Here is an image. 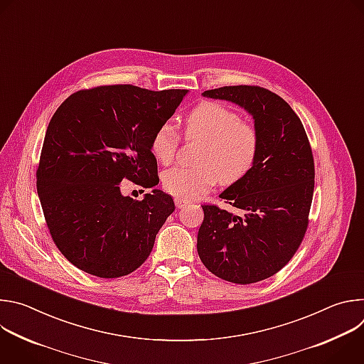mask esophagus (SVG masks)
Wrapping results in <instances>:
<instances>
[{
	"label": "esophagus",
	"mask_w": 364,
	"mask_h": 364,
	"mask_svg": "<svg viewBox=\"0 0 364 364\" xmlns=\"http://www.w3.org/2000/svg\"><path fill=\"white\" fill-rule=\"evenodd\" d=\"M174 203H176V205L178 207V209H181V207H184V205H187V204H188V200H184V198H178V197H176V198H174Z\"/></svg>",
	"instance_id": "esophagus-1"
}]
</instances>
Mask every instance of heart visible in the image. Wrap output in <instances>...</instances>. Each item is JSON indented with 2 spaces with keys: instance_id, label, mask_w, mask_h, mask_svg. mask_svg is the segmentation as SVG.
<instances>
[{
  "instance_id": "heart-1",
  "label": "heart",
  "mask_w": 364,
  "mask_h": 364,
  "mask_svg": "<svg viewBox=\"0 0 364 364\" xmlns=\"http://www.w3.org/2000/svg\"><path fill=\"white\" fill-rule=\"evenodd\" d=\"M184 136L201 141L194 167H174L164 171L163 188L178 198L191 200L218 181L232 186L253 167L259 136L256 128L219 102L205 100L184 118ZM180 144V135L170 122L161 124L151 139V152L161 164H170Z\"/></svg>"
}]
</instances>
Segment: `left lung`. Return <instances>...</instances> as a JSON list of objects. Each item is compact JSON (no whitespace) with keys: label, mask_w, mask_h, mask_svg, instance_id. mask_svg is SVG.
Masks as SVG:
<instances>
[{"label":"left lung","mask_w":364,"mask_h":364,"mask_svg":"<svg viewBox=\"0 0 364 364\" xmlns=\"http://www.w3.org/2000/svg\"><path fill=\"white\" fill-rule=\"evenodd\" d=\"M203 95L245 108L255 119L259 146L250 171L219 196L239 213L201 205L197 252L220 279L255 284L281 271L305 236L314 193L313 151L301 119L277 93L237 85Z\"/></svg>","instance_id":"1"}]
</instances>
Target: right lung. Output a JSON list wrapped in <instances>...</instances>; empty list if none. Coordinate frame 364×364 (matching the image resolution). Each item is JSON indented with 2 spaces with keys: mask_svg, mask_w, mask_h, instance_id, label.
<instances>
[{
  "mask_svg": "<svg viewBox=\"0 0 364 364\" xmlns=\"http://www.w3.org/2000/svg\"><path fill=\"white\" fill-rule=\"evenodd\" d=\"M187 92L96 86L70 95L51 117L37 193L51 239L80 271L119 278L146 261L174 201L157 188L134 200L122 196L121 181L159 184L151 139Z\"/></svg>",
  "mask_w": 364,
  "mask_h": 364,
  "instance_id": "add662e5",
  "label": "right lung"
}]
</instances>
